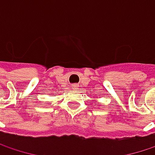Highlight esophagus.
Instances as JSON below:
<instances>
[{
	"label": "esophagus",
	"mask_w": 155,
	"mask_h": 155,
	"mask_svg": "<svg viewBox=\"0 0 155 155\" xmlns=\"http://www.w3.org/2000/svg\"><path fill=\"white\" fill-rule=\"evenodd\" d=\"M72 88H73L74 90H77L78 85H77V84H73V85H72Z\"/></svg>",
	"instance_id": "34e87169"
}]
</instances>
